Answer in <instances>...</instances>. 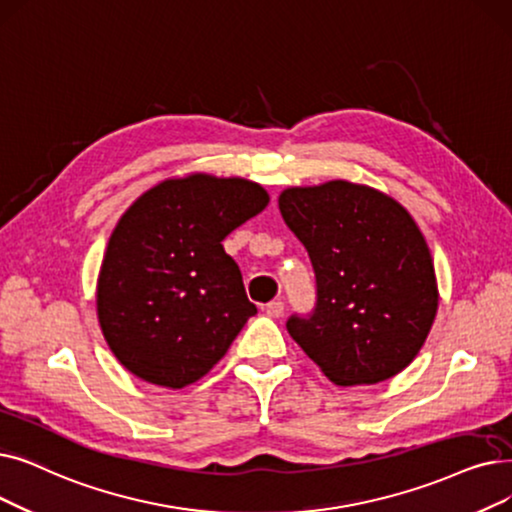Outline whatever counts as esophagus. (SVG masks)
Masks as SVG:
<instances>
[{"label":"esophagus","instance_id":"1","mask_svg":"<svg viewBox=\"0 0 512 512\" xmlns=\"http://www.w3.org/2000/svg\"><path fill=\"white\" fill-rule=\"evenodd\" d=\"M265 314H268L270 318H280L284 314V301H280V299L270 301L268 305H265Z\"/></svg>","mask_w":512,"mask_h":512}]
</instances>
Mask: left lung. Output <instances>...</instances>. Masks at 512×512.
I'll return each mask as SVG.
<instances>
[{"mask_svg": "<svg viewBox=\"0 0 512 512\" xmlns=\"http://www.w3.org/2000/svg\"><path fill=\"white\" fill-rule=\"evenodd\" d=\"M278 205L318 284L314 314L288 320V335L341 387L383 383L410 366L439 305L414 217L389 194L345 180L291 186Z\"/></svg>", "mask_w": 512, "mask_h": 512, "instance_id": "left-lung-1", "label": "left lung"}]
</instances>
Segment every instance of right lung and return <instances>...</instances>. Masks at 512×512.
<instances>
[{
    "label": "right lung",
    "mask_w": 512,
    "mask_h": 512,
    "mask_svg": "<svg viewBox=\"0 0 512 512\" xmlns=\"http://www.w3.org/2000/svg\"><path fill=\"white\" fill-rule=\"evenodd\" d=\"M268 203V190L244 177L188 173L129 205L106 244L96 311L131 374L184 389L224 358L257 307L221 242Z\"/></svg>",
    "instance_id": "1"
}]
</instances>
